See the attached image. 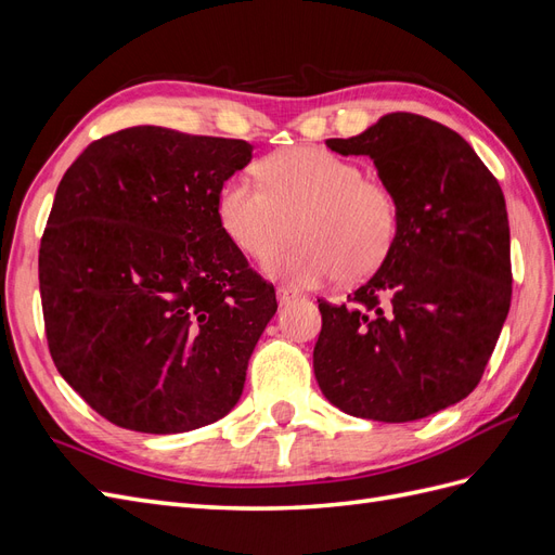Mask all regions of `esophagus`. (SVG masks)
Segmentation results:
<instances>
[{"mask_svg": "<svg viewBox=\"0 0 555 555\" xmlns=\"http://www.w3.org/2000/svg\"><path fill=\"white\" fill-rule=\"evenodd\" d=\"M275 294H278V304H280V306H287V304H292V300L298 298V294L292 292L289 287H278Z\"/></svg>", "mask_w": 555, "mask_h": 555, "instance_id": "esophagus-1", "label": "esophagus"}]
</instances>
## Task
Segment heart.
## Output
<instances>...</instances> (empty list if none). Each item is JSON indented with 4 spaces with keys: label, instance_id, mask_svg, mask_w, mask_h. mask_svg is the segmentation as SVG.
I'll use <instances>...</instances> for the list:
<instances>
[{
    "label": "heart",
    "instance_id": "obj_1",
    "mask_svg": "<svg viewBox=\"0 0 555 555\" xmlns=\"http://www.w3.org/2000/svg\"><path fill=\"white\" fill-rule=\"evenodd\" d=\"M263 185L231 176L217 196L222 229L251 259H266L291 237L299 243L266 261V273L312 289L343 275L361 280L389 257L400 212L389 188L363 166L319 147L282 150L259 164Z\"/></svg>",
    "mask_w": 555,
    "mask_h": 555
}]
</instances>
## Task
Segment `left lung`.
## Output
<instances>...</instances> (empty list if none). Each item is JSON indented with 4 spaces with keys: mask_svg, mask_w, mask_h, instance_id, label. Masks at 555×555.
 Wrapping results in <instances>:
<instances>
[{
    "mask_svg": "<svg viewBox=\"0 0 555 555\" xmlns=\"http://www.w3.org/2000/svg\"><path fill=\"white\" fill-rule=\"evenodd\" d=\"M326 145L373 159L400 224L347 304L319 300V389L343 412L386 424L456 405L479 384L512 304L505 194L463 137L424 115H382Z\"/></svg>",
    "mask_w": 555,
    "mask_h": 555,
    "instance_id": "obj_1",
    "label": "left lung"
}]
</instances>
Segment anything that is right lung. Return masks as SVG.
Masks as SVG:
<instances>
[{
    "label": "right lung",
    "instance_id": "add662e5",
    "mask_svg": "<svg viewBox=\"0 0 555 555\" xmlns=\"http://www.w3.org/2000/svg\"><path fill=\"white\" fill-rule=\"evenodd\" d=\"M251 150L143 125L66 169L39 249L46 335L60 375L111 424L188 433L241 400L278 310L217 215Z\"/></svg>",
    "mask_w": 555,
    "mask_h": 555
}]
</instances>
